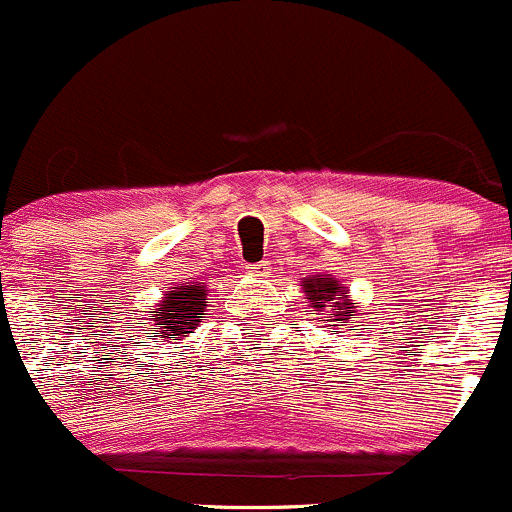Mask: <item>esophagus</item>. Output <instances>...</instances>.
<instances>
[{
    "instance_id": "esophagus-1",
    "label": "esophagus",
    "mask_w": 512,
    "mask_h": 512,
    "mask_svg": "<svg viewBox=\"0 0 512 512\" xmlns=\"http://www.w3.org/2000/svg\"><path fill=\"white\" fill-rule=\"evenodd\" d=\"M246 268H249L254 276H268V273H271V261H256V263H249Z\"/></svg>"
}]
</instances>
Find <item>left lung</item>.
I'll return each mask as SVG.
<instances>
[{"mask_svg": "<svg viewBox=\"0 0 512 512\" xmlns=\"http://www.w3.org/2000/svg\"><path fill=\"white\" fill-rule=\"evenodd\" d=\"M305 285L307 300L312 302V315H332L334 322H346L351 317V307L356 302L346 300V290L339 285V280L327 276H315L302 280ZM334 327V324H332Z\"/></svg>", "mask_w": 512, "mask_h": 512, "instance_id": "8db88e82", "label": "left lung"}]
</instances>
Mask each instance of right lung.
I'll list each match as a JSON object with an SVG mask.
<instances>
[{
    "instance_id": "1",
    "label": "right lung",
    "mask_w": 512,
    "mask_h": 512,
    "mask_svg": "<svg viewBox=\"0 0 512 512\" xmlns=\"http://www.w3.org/2000/svg\"><path fill=\"white\" fill-rule=\"evenodd\" d=\"M207 293L200 285H180V288L170 290L168 298L156 307V315L151 317L153 329L158 337H185L195 324L200 322L197 317L205 312Z\"/></svg>"
}]
</instances>
